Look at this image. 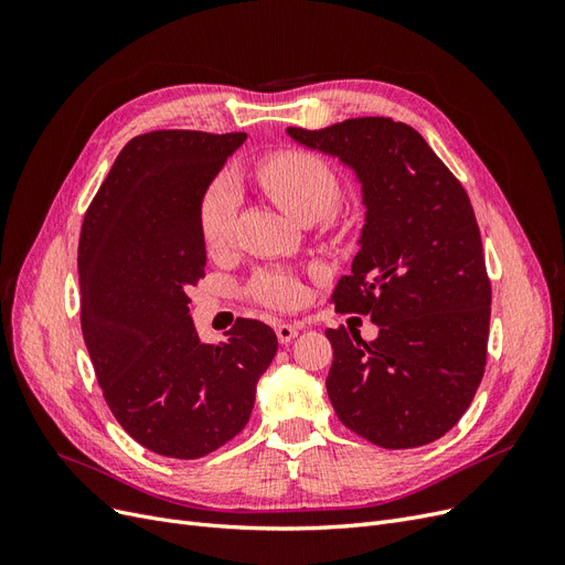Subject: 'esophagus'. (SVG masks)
Wrapping results in <instances>:
<instances>
[{"instance_id": "obj_1", "label": "esophagus", "mask_w": 565, "mask_h": 565, "mask_svg": "<svg viewBox=\"0 0 565 565\" xmlns=\"http://www.w3.org/2000/svg\"><path fill=\"white\" fill-rule=\"evenodd\" d=\"M276 334H278V341L280 344H289L297 334H299V324L295 322H278L276 324Z\"/></svg>"}]
</instances>
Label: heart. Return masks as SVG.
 Masks as SVG:
<instances>
[{"label": "heart", "mask_w": 565, "mask_h": 565, "mask_svg": "<svg viewBox=\"0 0 565 565\" xmlns=\"http://www.w3.org/2000/svg\"><path fill=\"white\" fill-rule=\"evenodd\" d=\"M259 179L268 195L295 218L328 216L341 198L334 169L311 150H278L259 164ZM237 185L231 174H218L204 188L198 204V228L210 252L228 247L237 214ZM249 297L268 309H292L301 299V282L285 268H264L249 285Z\"/></svg>", "instance_id": "obj_1"}]
</instances>
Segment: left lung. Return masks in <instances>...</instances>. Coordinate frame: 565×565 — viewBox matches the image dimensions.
I'll list each match as a JSON object with an SVG mask.
<instances>
[{"instance_id": "8db88e82", "label": "left lung", "mask_w": 565, "mask_h": 565, "mask_svg": "<svg viewBox=\"0 0 565 565\" xmlns=\"http://www.w3.org/2000/svg\"><path fill=\"white\" fill-rule=\"evenodd\" d=\"M287 134L353 167L367 207L351 276L330 301L370 316L380 337L324 330L334 413L380 448L434 443L467 413L488 358L492 289L469 195L419 131L391 117Z\"/></svg>"}]
</instances>
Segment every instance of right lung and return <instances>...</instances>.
<instances>
[{"label":"right lung","instance_id":"right-lung-1","mask_svg":"<svg viewBox=\"0 0 565 565\" xmlns=\"http://www.w3.org/2000/svg\"><path fill=\"white\" fill-rule=\"evenodd\" d=\"M247 134L158 129L119 152L82 221V334L119 426L143 448L198 459L245 429L278 337L241 318L200 344L185 287L204 278L198 204Z\"/></svg>","mask_w":565,"mask_h":565}]
</instances>
